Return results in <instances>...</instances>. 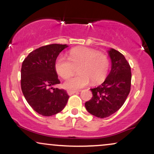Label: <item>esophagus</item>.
I'll return each mask as SVG.
<instances>
[{
  "label": "esophagus",
  "mask_w": 154,
  "mask_h": 154,
  "mask_svg": "<svg viewBox=\"0 0 154 154\" xmlns=\"http://www.w3.org/2000/svg\"><path fill=\"white\" fill-rule=\"evenodd\" d=\"M78 92L79 91H67V93H68V95H72V94H75V93H78Z\"/></svg>",
  "instance_id": "esophagus-1"
}]
</instances>
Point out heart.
<instances>
[{"mask_svg": "<svg viewBox=\"0 0 154 154\" xmlns=\"http://www.w3.org/2000/svg\"><path fill=\"white\" fill-rule=\"evenodd\" d=\"M110 62L103 53L87 47H77L69 52L68 59L59 56L56 58L54 68L61 78L68 79L77 68L78 75L67 79L63 87L68 90H77L87 86L90 82L99 84L107 77Z\"/></svg>", "mask_w": 154, "mask_h": 154, "instance_id": "obj_1", "label": "heart"}]
</instances>
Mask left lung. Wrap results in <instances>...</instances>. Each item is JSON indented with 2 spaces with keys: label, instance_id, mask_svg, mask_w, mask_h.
Segmentation results:
<instances>
[{
  "label": "left lung",
  "instance_id": "1",
  "mask_svg": "<svg viewBox=\"0 0 154 154\" xmlns=\"http://www.w3.org/2000/svg\"><path fill=\"white\" fill-rule=\"evenodd\" d=\"M109 55L111 69L105 81L98 87L91 89L93 97L85 104L92 115L106 118L122 106L131 87V68L123 54L111 48Z\"/></svg>",
  "mask_w": 154,
  "mask_h": 154
}]
</instances>
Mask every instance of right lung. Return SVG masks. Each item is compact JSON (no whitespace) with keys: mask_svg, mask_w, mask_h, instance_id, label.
<instances>
[{"mask_svg":"<svg viewBox=\"0 0 154 154\" xmlns=\"http://www.w3.org/2000/svg\"><path fill=\"white\" fill-rule=\"evenodd\" d=\"M67 47L61 44L42 46L32 51L22 62L23 95L29 105L40 115L50 116L58 114L69 98L65 90L54 88L60 83L54 68L55 61Z\"/></svg>","mask_w":154,"mask_h":154,"instance_id":"obj_1","label":"right lung"}]
</instances>
